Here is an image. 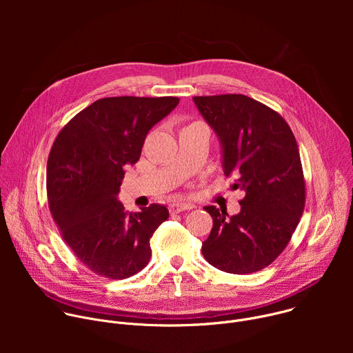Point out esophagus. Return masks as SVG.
Returning a JSON list of instances; mask_svg holds the SVG:
<instances>
[{"label": "esophagus", "instance_id": "obj_1", "mask_svg": "<svg viewBox=\"0 0 353 353\" xmlns=\"http://www.w3.org/2000/svg\"><path fill=\"white\" fill-rule=\"evenodd\" d=\"M194 205L192 204H184V203H176V204H172L170 205V214H180L183 211H188V210H192Z\"/></svg>", "mask_w": 353, "mask_h": 353}]
</instances>
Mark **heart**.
Wrapping results in <instances>:
<instances>
[{"mask_svg": "<svg viewBox=\"0 0 353 353\" xmlns=\"http://www.w3.org/2000/svg\"><path fill=\"white\" fill-rule=\"evenodd\" d=\"M192 124H198V123H192ZM192 124H191V125H192Z\"/></svg>", "mask_w": 353, "mask_h": 353, "instance_id": "heart-1", "label": "heart"}]
</instances>
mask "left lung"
Instances as JSON below:
<instances>
[{
	"label": "left lung",
	"mask_w": 353,
	"mask_h": 353,
	"mask_svg": "<svg viewBox=\"0 0 353 353\" xmlns=\"http://www.w3.org/2000/svg\"><path fill=\"white\" fill-rule=\"evenodd\" d=\"M194 102L222 142L225 174L245 194L237 215L204 208L214 226L203 256L229 274L257 272L279 257L305 211L296 138L279 113L248 96H194Z\"/></svg>",
	"instance_id": "left-lung-1"
}]
</instances>
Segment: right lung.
I'll return each instance as SVG.
<instances>
[{"instance_id": "obj_1", "label": "right lung", "mask_w": 353, "mask_h": 353, "mask_svg": "<svg viewBox=\"0 0 353 353\" xmlns=\"http://www.w3.org/2000/svg\"><path fill=\"white\" fill-rule=\"evenodd\" d=\"M177 105L174 96L99 99L63 127L50 150V212L75 257L99 276L130 278L152 256L149 240L168 208L150 204L131 214L117 194L148 131Z\"/></svg>"}]
</instances>
